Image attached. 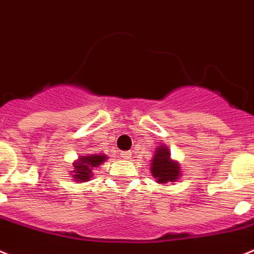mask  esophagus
Listing matches in <instances>:
<instances>
[{
    "instance_id": "obj_1",
    "label": "esophagus",
    "mask_w": 254,
    "mask_h": 254,
    "mask_svg": "<svg viewBox=\"0 0 254 254\" xmlns=\"http://www.w3.org/2000/svg\"><path fill=\"white\" fill-rule=\"evenodd\" d=\"M121 157H122L123 160H131V157H132L131 150H127V152H122V153H121Z\"/></svg>"
}]
</instances>
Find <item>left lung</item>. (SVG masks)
Returning <instances> with one entry per match:
<instances>
[{
  "label": "left lung",
  "instance_id": "8db88e82",
  "mask_svg": "<svg viewBox=\"0 0 254 254\" xmlns=\"http://www.w3.org/2000/svg\"><path fill=\"white\" fill-rule=\"evenodd\" d=\"M152 174L158 183L174 182L179 177V165L170 160V153L166 148H157L152 160Z\"/></svg>",
  "mask_w": 254,
  "mask_h": 254
}]
</instances>
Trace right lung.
Masks as SVG:
<instances>
[{
	"label": "right lung",
	"instance_id": "right-lung-1",
	"mask_svg": "<svg viewBox=\"0 0 254 254\" xmlns=\"http://www.w3.org/2000/svg\"><path fill=\"white\" fill-rule=\"evenodd\" d=\"M106 160V156L102 154H88V156H81L77 162L74 163V175L72 178L76 179V182H87L92 177V169L97 167Z\"/></svg>",
	"mask_w": 254,
	"mask_h": 254
}]
</instances>
